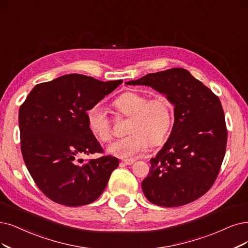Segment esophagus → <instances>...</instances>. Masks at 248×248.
Wrapping results in <instances>:
<instances>
[{"label": "esophagus", "mask_w": 248, "mask_h": 248, "mask_svg": "<svg viewBox=\"0 0 248 248\" xmlns=\"http://www.w3.org/2000/svg\"><path fill=\"white\" fill-rule=\"evenodd\" d=\"M123 162L125 164V166H132V164L135 162L134 158H125L123 159Z\"/></svg>", "instance_id": "1"}]
</instances>
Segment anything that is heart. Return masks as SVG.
Instances as JSON below:
<instances>
[{"mask_svg":"<svg viewBox=\"0 0 248 248\" xmlns=\"http://www.w3.org/2000/svg\"><path fill=\"white\" fill-rule=\"evenodd\" d=\"M118 117H130L127 132L130 135L109 145L108 152L116 157L137 156L152 144L162 143L172 126L173 110L166 96L149 99L147 96L126 92L114 101ZM90 132L102 142L112 138V123L100 103L90 106L86 111Z\"/></svg>","mask_w":248,"mask_h":248,"instance_id":"b5f03b06","label":"heart"}]
</instances>
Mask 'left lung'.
<instances>
[{"instance_id":"1","label":"left lung","mask_w":248,"mask_h":248,"mask_svg":"<svg viewBox=\"0 0 248 248\" xmlns=\"http://www.w3.org/2000/svg\"><path fill=\"white\" fill-rule=\"evenodd\" d=\"M125 85L149 86L175 106L169 140L150 159L149 175L142 182L146 198L159 206L176 207L204 195L226 153L228 133L218 97L184 68L148 73Z\"/></svg>"}]
</instances>
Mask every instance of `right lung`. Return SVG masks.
<instances>
[{
    "label": "right lung",
    "instance_id": "obj_1",
    "mask_svg": "<svg viewBox=\"0 0 248 248\" xmlns=\"http://www.w3.org/2000/svg\"><path fill=\"white\" fill-rule=\"evenodd\" d=\"M122 82L71 73L36 85L20 106L23 160L35 185L54 202L86 205L103 193L119 162L111 155L79 159L103 153L89 130L86 111Z\"/></svg>",
    "mask_w": 248,
    "mask_h": 248
}]
</instances>
